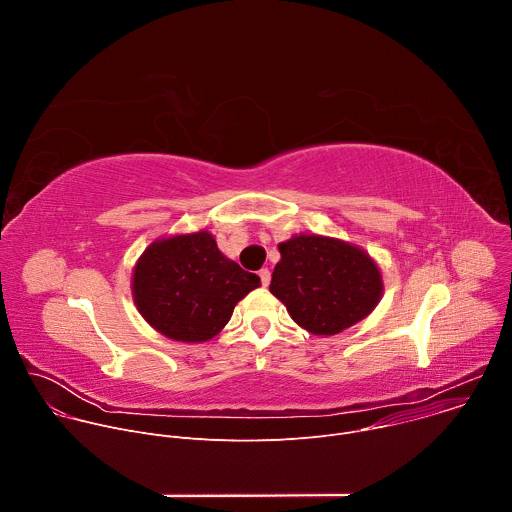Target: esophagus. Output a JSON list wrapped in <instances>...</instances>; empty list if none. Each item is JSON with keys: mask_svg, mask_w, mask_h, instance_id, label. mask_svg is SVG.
Instances as JSON below:
<instances>
[{"mask_svg": "<svg viewBox=\"0 0 512 512\" xmlns=\"http://www.w3.org/2000/svg\"><path fill=\"white\" fill-rule=\"evenodd\" d=\"M259 277H261L263 287H267V285H269V281H271V273H269V269H261V271H259Z\"/></svg>", "mask_w": 512, "mask_h": 512, "instance_id": "esophagus-1", "label": "esophagus"}]
</instances>
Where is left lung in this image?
Masks as SVG:
<instances>
[{
    "label": "left lung",
    "instance_id": "left-lung-1",
    "mask_svg": "<svg viewBox=\"0 0 512 512\" xmlns=\"http://www.w3.org/2000/svg\"><path fill=\"white\" fill-rule=\"evenodd\" d=\"M281 259L271 294L298 326L314 336H334L367 318L381 302L385 283L377 261L342 239L300 233L277 245Z\"/></svg>",
    "mask_w": 512,
    "mask_h": 512
}]
</instances>
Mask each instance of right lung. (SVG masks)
I'll return each mask as SVG.
<instances>
[{"label":"right lung","mask_w":512,"mask_h":512,"mask_svg":"<svg viewBox=\"0 0 512 512\" xmlns=\"http://www.w3.org/2000/svg\"><path fill=\"white\" fill-rule=\"evenodd\" d=\"M261 279L218 251L208 231L160 237L139 255L131 275L137 312L170 340L200 344L214 338L235 306Z\"/></svg>","instance_id":"1"}]
</instances>
